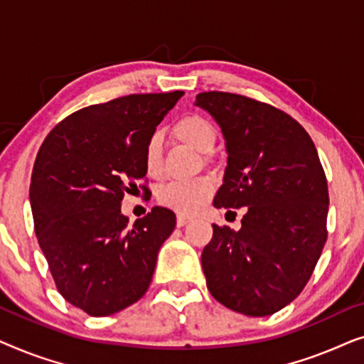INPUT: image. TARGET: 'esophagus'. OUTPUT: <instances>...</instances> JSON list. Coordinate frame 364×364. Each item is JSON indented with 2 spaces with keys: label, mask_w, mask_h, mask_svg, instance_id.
I'll return each mask as SVG.
<instances>
[{
  "label": "esophagus",
  "mask_w": 364,
  "mask_h": 364,
  "mask_svg": "<svg viewBox=\"0 0 364 364\" xmlns=\"http://www.w3.org/2000/svg\"><path fill=\"white\" fill-rule=\"evenodd\" d=\"M192 222V217H187V215H177V227H183L187 225V223Z\"/></svg>",
  "instance_id": "obj_1"
}]
</instances>
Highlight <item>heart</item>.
<instances>
[{"label": "heart", "mask_w": 364, "mask_h": 364, "mask_svg": "<svg viewBox=\"0 0 364 364\" xmlns=\"http://www.w3.org/2000/svg\"><path fill=\"white\" fill-rule=\"evenodd\" d=\"M171 132L178 142L187 144L197 152H202L205 162L212 161L210 151L217 142V129L210 119L197 112L186 114L172 124ZM144 168L149 177H162L164 159L159 136H151L144 146ZM213 192H215V186L210 178L198 177L192 181L166 183L157 192V202L162 207L172 208L182 215H193L207 205L213 197Z\"/></svg>", "instance_id": "obj_1"}]
</instances>
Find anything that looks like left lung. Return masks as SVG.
<instances>
[{"mask_svg": "<svg viewBox=\"0 0 364 364\" xmlns=\"http://www.w3.org/2000/svg\"><path fill=\"white\" fill-rule=\"evenodd\" d=\"M196 104L212 114L227 141L213 205L247 207L238 232L213 223L202 252L207 288L242 315H273L300 295L328 237L330 197L316 147L300 122L267 102L208 91Z\"/></svg>", "mask_w": 364, "mask_h": 364, "instance_id": "left-lung-1", "label": "left lung"}]
</instances>
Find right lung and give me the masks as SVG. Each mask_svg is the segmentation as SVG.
Wrapping results in <instances>:
<instances>
[{
	"mask_svg": "<svg viewBox=\"0 0 364 364\" xmlns=\"http://www.w3.org/2000/svg\"><path fill=\"white\" fill-rule=\"evenodd\" d=\"M182 96L129 94L82 107L39 147L29 186L34 232L58 291L87 315L141 300L176 228V213L164 207L129 228L121 202L146 178L144 146Z\"/></svg>",
	"mask_w": 364,
	"mask_h": 364,
	"instance_id": "obj_1",
	"label": "right lung"
}]
</instances>
